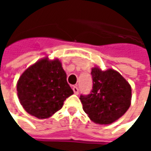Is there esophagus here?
Masks as SVG:
<instances>
[{
  "label": "esophagus",
  "mask_w": 151,
  "mask_h": 151,
  "mask_svg": "<svg viewBox=\"0 0 151 151\" xmlns=\"http://www.w3.org/2000/svg\"><path fill=\"white\" fill-rule=\"evenodd\" d=\"M73 92H74V94H75V95H78L79 90L77 86H73Z\"/></svg>",
  "instance_id": "obj_1"
}]
</instances>
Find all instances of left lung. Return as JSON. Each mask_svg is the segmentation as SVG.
<instances>
[{
	"label": "left lung",
	"mask_w": 151,
	"mask_h": 151,
	"mask_svg": "<svg viewBox=\"0 0 151 151\" xmlns=\"http://www.w3.org/2000/svg\"><path fill=\"white\" fill-rule=\"evenodd\" d=\"M93 89L88 95H81L82 108L96 124H109L117 120L129 108L132 90L120 73L112 69H91Z\"/></svg>",
	"instance_id": "1"
}]
</instances>
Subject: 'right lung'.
<instances>
[{"instance_id": "right-lung-1", "label": "right lung", "mask_w": 151, "mask_h": 151, "mask_svg": "<svg viewBox=\"0 0 151 151\" xmlns=\"http://www.w3.org/2000/svg\"><path fill=\"white\" fill-rule=\"evenodd\" d=\"M58 59L47 57L28 67L17 83L19 102L25 111L39 119H46L62 108L73 91Z\"/></svg>"}]
</instances>
